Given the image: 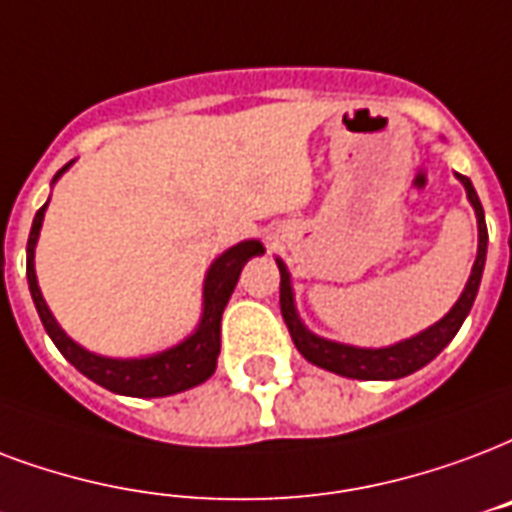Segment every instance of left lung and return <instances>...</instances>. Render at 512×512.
Listing matches in <instances>:
<instances>
[{
  "instance_id": "1",
  "label": "left lung",
  "mask_w": 512,
  "mask_h": 512,
  "mask_svg": "<svg viewBox=\"0 0 512 512\" xmlns=\"http://www.w3.org/2000/svg\"><path fill=\"white\" fill-rule=\"evenodd\" d=\"M459 182L467 190V198L475 209L478 217V255H475L473 273L464 284V292L454 303V308L448 311L446 317L427 327L424 333L405 338V341L395 343V346H384V349H360V346H349V343H335L327 338H319L300 322L298 311H295V298H292V282L290 271L282 260H276L282 282H279V303H282V317L287 322L292 341L298 346V351L306 357L311 365L325 368L330 373L346 378H360V381H392V378H403L424 368L427 362L438 357L440 351L446 349L451 338L459 333V327L470 314V308L475 303L478 287H481L483 265H486V244H489V230H486V220H483V206L478 201L473 182L462 174H456Z\"/></svg>"
}]
</instances>
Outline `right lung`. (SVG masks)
<instances>
[{
    "instance_id": "1",
    "label": "right lung",
    "mask_w": 512,
    "mask_h": 512,
    "mask_svg": "<svg viewBox=\"0 0 512 512\" xmlns=\"http://www.w3.org/2000/svg\"><path fill=\"white\" fill-rule=\"evenodd\" d=\"M69 166H72V161L66 163L64 169H58L53 182ZM45 209H48V204L34 214V222H31L29 244H26V279H29L31 300L37 306L39 319H42V325H45L48 335L56 343V349L83 376H88L99 386L109 389V392H115V395L166 397L204 384L206 378L214 373V368H217L222 311H225L230 295L236 290L241 268L247 265L249 257L263 255V244L255 239L241 241V244L230 247L228 252H222L214 260L204 279V314H201V322H198L193 335H187L182 343H177V346H171L166 351H158L152 357H142V360H112V357H101V354H93V351L83 349L80 343H74L58 327V322L50 314L48 303H45L42 292H39L37 273H34V247H37Z\"/></svg>"
}]
</instances>
